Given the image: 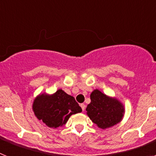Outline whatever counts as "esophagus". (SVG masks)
Segmentation results:
<instances>
[{"instance_id": "34e87169", "label": "esophagus", "mask_w": 156, "mask_h": 156, "mask_svg": "<svg viewBox=\"0 0 156 156\" xmlns=\"http://www.w3.org/2000/svg\"><path fill=\"white\" fill-rule=\"evenodd\" d=\"M80 107H81V108H82L83 111H84L85 107H86V106H85V105L84 104H80Z\"/></svg>"}]
</instances>
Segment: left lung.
<instances>
[{"instance_id":"8db88e82","label":"left lung","mask_w":156,"mask_h":156,"mask_svg":"<svg viewBox=\"0 0 156 156\" xmlns=\"http://www.w3.org/2000/svg\"><path fill=\"white\" fill-rule=\"evenodd\" d=\"M92 122L101 129H106L121 121L124 113L122 103L108 97L100 90H94L90 94V103L86 108Z\"/></svg>"}]
</instances>
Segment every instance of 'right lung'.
<instances>
[{"label":"right lung","mask_w":156,"mask_h":156,"mask_svg":"<svg viewBox=\"0 0 156 156\" xmlns=\"http://www.w3.org/2000/svg\"><path fill=\"white\" fill-rule=\"evenodd\" d=\"M33 110L37 119L54 128L63 126L71 115L82 112L75 98L61 89L51 95H39L34 100Z\"/></svg>","instance_id":"obj_1"}]
</instances>
